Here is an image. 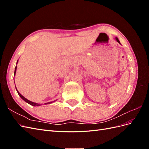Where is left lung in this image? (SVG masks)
Returning a JSON list of instances; mask_svg holds the SVG:
<instances>
[{"instance_id":"obj_1","label":"left lung","mask_w":149,"mask_h":149,"mask_svg":"<svg viewBox=\"0 0 149 149\" xmlns=\"http://www.w3.org/2000/svg\"><path fill=\"white\" fill-rule=\"evenodd\" d=\"M116 40H117V42H118V43H120V42H119V40H118V38H116Z\"/></svg>"}]
</instances>
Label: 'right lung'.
<instances>
[{"mask_svg":"<svg viewBox=\"0 0 149 149\" xmlns=\"http://www.w3.org/2000/svg\"><path fill=\"white\" fill-rule=\"evenodd\" d=\"M17 62H18V61H17ZM16 70H17V66H15V71H14V76H15V73H16ZM16 89H17V88H16ZM17 93H18V94H19V95L20 96V97L22 99V100H24L25 102H26L27 103H29V104H30V105H31V106H41V104H38V103H35V102H31V101H29V100H26V99L25 98V97H24L22 95V94L17 91ZM54 102V101H53ZM53 102H48V103H45V104H50V103H52Z\"/></svg>","mask_w":149,"mask_h":149,"instance_id":"obj_1","label":"right lung"}]
</instances>
